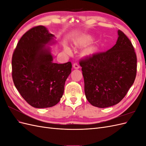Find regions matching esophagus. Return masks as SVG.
Wrapping results in <instances>:
<instances>
[{
	"label": "esophagus",
	"mask_w": 146,
	"mask_h": 146,
	"mask_svg": "<svg viewBox=\"0 0 146 146\" xmlns=\"http://www.w3.org/2000/svg\"><path fill=\"white\" fill-rule=\"evenodd\" d=\"M73 68H74V69H78V68H80V66H79V64H78L77 63H74V64H73Z\"/></svg>",
	"instance_id": "1"
}]
</instances>
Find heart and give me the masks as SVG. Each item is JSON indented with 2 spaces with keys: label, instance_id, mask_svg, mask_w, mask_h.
<instances>
[{
  "label": "heart",
  "instance_id": "obj_1",
  "mask_svg": "<svg viewBox=\"0 0 146 146\" xmlns=\"http://www.w3.org/2000/svg\"><path fill=\"white\" fill-rule=\"evenodd\" d=\"M64 49H65V50L67 52L68 54H70V53H71V50H70V48L68 47H67V46H66L65 47H64Z\"/></svg>",
  "mask_w": 146,
  "mask_h": 146
}]
</instances>
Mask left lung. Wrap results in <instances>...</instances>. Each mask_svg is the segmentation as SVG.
<instances>
[{
	"mask_svg": "<svg viewBox=\"0 0 146 146\" xmlns=\"http://www.w3.org/2000/svg\"><path fill=\"white\" fill-rule=\"evenodd\" d=\"M116 44L110 50L80 61L86 99L99 108L122 100L135 80L137 58L130 39L118 30Z\"/></svg>",
	"mask_w": 146,
	"mask_h": 146,
	"instance_id": "left-lung-1",
	"label": "left lung"
}]
</instances>
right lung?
<instances>
[{
	"instance_id": "right-lung-1",
	"label": "right lung",
	"mask_w": 146,
	"mask_h": 146,
	"mask_svg": "<svg viewBox=\"0 0 146 146\" xmlns=\"http://www.w3.org/2000/svg\"><path fill=\"white\" fill-rule=\"evenodd\" d=\"M54 35L39 25L23 35L12 56V77L21 96L32 107H51L62 98L72 64L53 63L49 47L46 46ZM54 43V42H53Z\"/></svg>"
}]
</instances>
